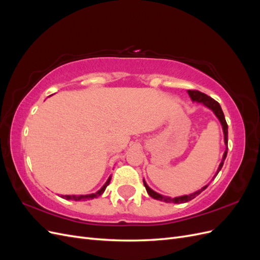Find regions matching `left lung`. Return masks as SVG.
<instances>
[{
	"instance_id": "1",
	"label": "left lung",
	"mask_w": 260,
	"mask_h": 260,
	"mask_svg": "<svg viewBox=\"0 0 260 260\" xmlns=\"http://www.w3.org/2000/svg\"><path fill=\"white\" fill-rule=\"evenodd\" d=\"M187 93L188 95L191 96L192 101H195V102H199V103H203L205 106H207L208 108H210L212 112L215 113V115L218 117V119L220 120V122H221L222 124V129H223V133H224V143L226 145V148H225V152L223 154V158H222V161L220 162L219 165V168L217 170V174L216 176L218 175V172L221 170L222 166H223V162H224V159L226 157V154H228V124H226V121H225V118H224V115H223V112L221 107H220L219 103L217 101H215L214 99H211L210 96H208L207 94L205 93H202L198 90H187ZM143 183H144V186L146 188V191L148 193L149 196H152L153 199L155 200H158V201H161V202H166V203H175V204H182V203H186L188 201H192L193 199H195L196 196L200 195L205 188L208 186V185H205L204 187H202L201 190H199L198 192L195 193H192L190 195H184V196H180V198H175V199H170V198H166V196H162L158 193L154 192L152 188H149L147 186V184L145 183V181L143 180Z\"/></svg>"
}]
</instances>
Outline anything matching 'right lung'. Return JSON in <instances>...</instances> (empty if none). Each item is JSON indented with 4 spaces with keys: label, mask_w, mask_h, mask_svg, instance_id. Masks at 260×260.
I'll return each instance as SVG.
<instances>
[{
    "label": "right lung",
    "mask_w": 260,
    "mask_h": 260,
    "mask_svg": "<svg viewBox=\"0 0 260 260\" xmlns=\"http://www.w3.org/2000/svg\"><path fill=\"white\" fill-rule=\"evenodd\" d=\"M109 182H111V178H109L107 180V182L104 184V186L101 188L100 191H98L96 193L94 194H90V195H79V196H76V195H61L62 199H66V200H74V201H85V200H92V199H95V198H99V196H101L102 194L104 193L106 186L109 184Z\"/></svg>",
    "instance_id": "add662e5"
}]
</instances>
